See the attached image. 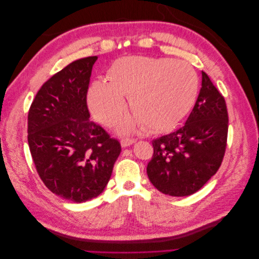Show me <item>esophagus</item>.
Returning <instances> with one entry per match:
<instances>
[{
    "mask_svg": "<svg viewBox=\"0 0 259 259\" xmlns=\"http://www.w3.org/2000/svg\"><path fill=\"white\" fill-rule=\"evenodd\" d=\"M134 143H136L135 139H130V138H123V139H121L122 147H128V146L134 144Z\"/></svg>",
    "mask_w": 259,
    "mask_h": 259,
    "instance_id": "1",
    "label": "esophagus"
}]
</instances>
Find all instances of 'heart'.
Masks as SVG:
<instances>
[{"label":"heart","mask_w":259,"mask_h":259,"mask_svg":"<svg viewBox=\"0 0 259 259\" xmlns=\"http://www.w3.org/2000/svg\"><path fill=\"white\" fill-rule=\"evenodd\" d=\"M107 77L108 82L91 84L89 106L100 123L113 126L126 112L124 97H128L135 116L123 121V133L143 125L152 133L174 127L189 112L198 94L197 73L180 60L123 57L109 68Z\"/></svg>","instance_id":"b5f03b06"}]
</instances>
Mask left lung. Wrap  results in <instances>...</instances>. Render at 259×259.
I'll return each instance as SVG.
<instances>
[{
    "label": "left lung",
    "mask_w": 259,
    "mask_h": 259,
    "mask_svg": "<svg viewBox=\"0 0 259 259\" xmlns=\"http://www.w3.org/2000/svg\"><path fill=\"white\" fill-rule=\"evenodd\" d=\"M228 136L224 96L202 71V88L186 124L152 140L147 174L164 194L187 197L200 190L221 167Z\"/></svg>",
    "instance_id": "left-lung-1"
}]
</instances>
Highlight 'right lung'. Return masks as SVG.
I'll return each instance as SVG.
<instances>
[{
	"mask_svg": "<svg viewBox=\"0 0 259 259\" xmlns=\"http://www.w3.org/2000/svg\"><path fill=\"white\" fill-rule=\"evenodd\" d=\"M97 56L75 60L38 90L28 144L38 176L58 197L82 203L104 191L121 145L90 119L88 91Z\"/></svg>",
	"mask_w": 259,
	"mask_h": 259,
	"instance_id": "right-lung-1",
	"label": "right lung"
}]
</instances>
